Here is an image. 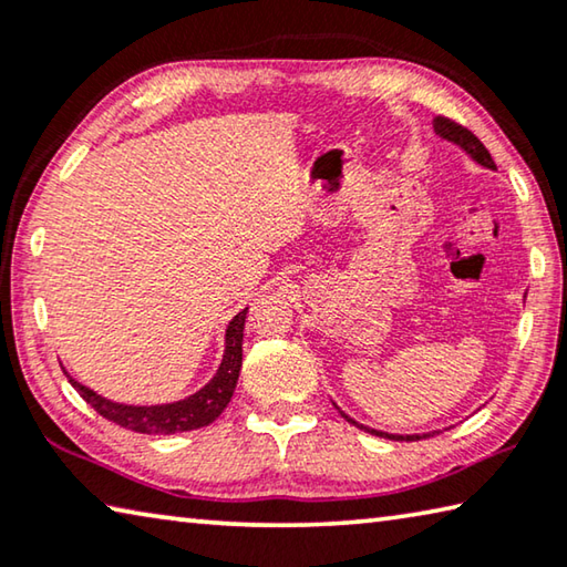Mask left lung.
I'll return each instance as SVG.
<instances>
[{"instance_id":"1","label":"left lung","mask_w":567,"mask_h":567,"mask_svg":"<svg viewBox=\"0 0 567 567\" xmlns=\"http://www.w3.org/2000/svg\"><path fill=\"white\" fill-rule=\"evenodd\" d=\"M433 127H435V132L440 134V137L455 142V145L463 147L470 157H473L475 162H480V165L495 169V162L491 157V152H487L483 142H480L467 127H463V124H457V122H453L450 117H443V114H437V117L433 120ZM340 415L348 420V422H352V425H358V422L350 420L342 410H340ZM358 427L364 430V433L378 435V437H388V440H422V437H430V435H388V433H380V430H372V427H364V425H358Z\"/></svg>"}]
</instances>
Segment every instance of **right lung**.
<instances>
[{
    "label": "right lung",
    "instance_id": "obj_1",
    "mask_svg": "<svg viewBox=\"0 0 567 567\" xmlns=\"http://www.w3.org/2000/svg\"><path fill=\"white\" fill-rule=\"evenodd\" d=\"M245 318H247V307L239 315H235V320L229 322L227 334H225V358H223V364H219L217 375L187 400L169 402V405H150V408L120 405V402L104 400L102 395H97V392L80 385V382L72 380L70 375L66 378H70L72 388L80 392L87 405H92L102 417L112 420L114 425H120L124 430H134V433H145V435H175V433H187V430L205 427L223 415L227 402L233 400L239 368H243Z\"/></svg>",
    "mask_w": 567,
    "mask_h": 567
}]
</instances>
